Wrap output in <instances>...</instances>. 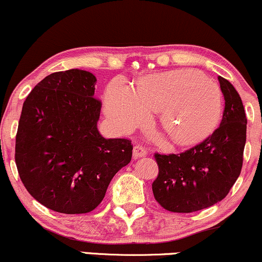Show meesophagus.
Masks as SVG:
<instances>
[{
    "instance_id": "obj_1",
    "label": "esophagus",
    "mask_w": 262,
    "mask_h": 262,
    "mask_svg": "<svg viewBox=\"0 0 262 262\" xmlns=\"http://www.w3.org/2000/svg\"><path fill=\"white\" fill-rule=\"evenodd\" d=\"M147 156V150L144 149L142 146H135L134 147V158L135 159H138V158L146 157Z\"/></svg>"
}]
</instances>
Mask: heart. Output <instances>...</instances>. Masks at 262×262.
<instances>
[{"label": "heart", "instance_id": "heart-1", "mask_svg": "<svg viewBox=\"0 0 262 262\" xmlns=\"http://www.w3.org/2000/svg\"><path fill=\"white\" fill-rule=\"evenodd\" d=\"M106 113L122 130L135 127L144 112H160V121L175 143L205 137L221 118L222 95L217 83L195 70H175L143 77L131 89L122 80L109 86Z\"/></svg>", "mask_w": 262, "mask_h": 262}]
</instances>
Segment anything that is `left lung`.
Instances as JSON below:
<instances>
[{
  "label": "left lung",
  "instance_id": "1",
  "mask_svg": "<svg viewBox=\"0 0 262 262\" xmlns=\"http://www.w3.org/2000/svg\"><path fill=\"white\" fill-rule=\"evenodd\" d=\"M225 98L221 124L208 138L179 154H154L159 173L154 198L172 212H193L221 202L241 175L247 116L237 90L219 76Z\"/></svg>",
  "mask_w": 262,
  "mask_h": 262
}]
</instances>
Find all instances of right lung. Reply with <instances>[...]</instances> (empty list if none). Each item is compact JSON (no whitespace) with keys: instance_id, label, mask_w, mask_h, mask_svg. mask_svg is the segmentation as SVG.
Instances as JSON below:
<instances>
[{"instance_id":"right-lung-1","label":"right lung","mask_w":262,"mask_h":262,"mask_svg":"<svg viewBox=\"0 0 262 262\" xmlns=\"http://www.w3.org/2000/svg\"><path fill=\"white\" fill-rule=\"evenodd\" d=\"M96 76L80 69L45 77L23 104L15 164L30 194L53 211L86 214L101 204L116 172L127 165L132 144L99 134L102 103Z\"/></svg>"}]
</instances>
